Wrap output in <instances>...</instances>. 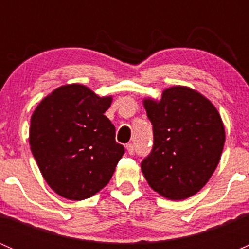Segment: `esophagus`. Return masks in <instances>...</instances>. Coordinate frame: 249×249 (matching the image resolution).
<instances>
[{
	"mask_svg": "<svg viewBox=\"0 0 249 249\" xmlns=\"http://www.w3.org/2000/svg\"><path fill=\"white\" fill-rule=\"evenodd\" d=\"M126 149H127V153H129L130 155H132L135 153V147H134V144H132V143H127Z\"/></svg>",
	"mask_w": 249,
	"mask_h": 249,
	"instance_id": "34e87169",
	"label": "esophagus"
}]
</instances>
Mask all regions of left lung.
Wrapping results in <instances>:
<instances>
[{
	"instance_id": "8db88e82",
	"label": "left lung",
	"mask_w": 249,
	"mask_h": 249,
	"mask_svg": "<svg viewBox=\"0 0 249 249\" xmlns=\"http://www.w3.org/2000/svg\"><path fill=\"white\" fill-rule=\"evenodd\" d=\"M153 147L141 169L148 184L170 200L196 194L214 172L225 142L222 118L206 97L172 87L159 102L144 100Z\"/></svg>"
}]
</instances>
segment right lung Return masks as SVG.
Returning a JSON list of instances; mask_svg holds the SVG:
<instances>
[{
	"label": "right lung",
	"instance_id": "1",
	"mask_svg": "<svg viewBox=\"0 0 249 249\" xmlns=\"http://www.w3.org/2000/svg\"><path fill=\"white\" fill-rule=\"evenodd\" d=\"M112 97L70 84L55 89L31 117L30 144L49 187L60 196L83 200L109 182L125 153L104 114Z\"/></svg>",
	"mask_w": 249,
	"mask_h": 249
}]
</instances>
